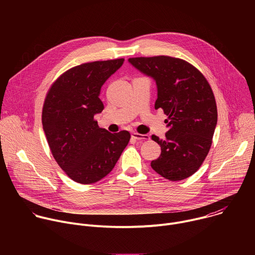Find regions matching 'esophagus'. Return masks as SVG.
<instances>
[{
    "label": "esophagus",
    "instance_id": "obj_1",
    "mask_svg": "<svg viewBox=\"0 0 255 255\" xmlns=\"http://www.w3.org/2000/svg\"><path fill=\"white\" fill-rule=\"evenodd\" d=\"M132 138L138 140V141H142V140H148L149 136L146 134H138V133H132Z\"/></svg>",
    "mask_w": 255,
    "mask_h": 255
}]
</instances>
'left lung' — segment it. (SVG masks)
Returning <instances> with one entry per match:
<instances>
[{"label": "left lung", "mask_w": 255, "mask_h": 255, "mask_svg": "<svg viewBox=\"0 0 255 255\" xmlns=\"http://www.w3.org/2000/svg\"><path fill=\"white\" fill-rule=\"evenodd\" d=\"M128 61L155 82L154 107L168 117L165 138L151 136L161 147L151 167L173 181L191 176L205 160L217 125V106L209 83L195 66L179 58L161 55Z\"/></svg>", "instance_id": "1"}]
</instances>
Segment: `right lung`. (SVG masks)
<instances>
[{
	"mask_svg": "<svg viewBox=\"0 0 255 255\" xmlns=\"http://www.w3.org/2000/svg\"><path fill=\"white\" fill-rule=\"evenodd\" d=\"M123 62L120 58L72 67L46 96L42 124L50 150L58 165L79 184H94L111 172L130 140L128 131L111 133L94 119L104 109L103 85Z\"/></svg>",
	"mask_w": 255,
	"mask_h": 255,
	"instance_id": "1",
	"label": "right lung"
}]
</instances>
